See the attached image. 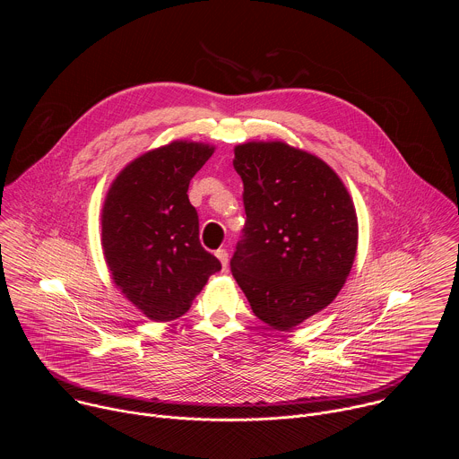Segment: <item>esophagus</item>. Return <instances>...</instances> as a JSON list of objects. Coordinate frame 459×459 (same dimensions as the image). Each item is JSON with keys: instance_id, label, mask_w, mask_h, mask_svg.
Here are the masks:
<instances>
[{"instance_id": "34e87169", "label": "esophagus", "mask_w": 459, "mask_h": 459, "mask_svg": "<svg viewBox=\"0 0 459 459\" xmlns=\"http://www.w3.org/2000/svg\"><path fill=\"white\" fill-rule=\"evenodd\" d=\"M214 254H216V257L221 261V267H223V271H225L227 265H229V252H227L225 248H218Z\"/></svg>"}]
</instances>
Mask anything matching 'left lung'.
Returning <instances> with one entry per match:
<instances>
[{
  "instance_id": "1",
  "label": "left lung",
  "mask_w": 459,
  "mask_h": 459,
  "mask_svg": "<svg viewBox=\"0 0 459 459\" xmlns=\"http://www.w3.org/2000/svg\"><path fill=\"white\" fill-rule=\"evenodd\" d=\"M245 229L230 271L252 312L290 331L331 305L351 274L358 216L340 176L285 142L234 147Z\"/></svg>"
}]
</instances>
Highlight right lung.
Instances as JSON below:
<instances>
[{
    "instance_id": "right-lung-1",
    "label": "right lung",
    "mask_w": 459,
    "mask_h": 459,
    "mask_svg": "<svg viewBox=\"0 0 459 459\" xmlns=\"http://www.w3.org/2000/svg\"><path fill=\"white\" fill-rule=\"evenodd\" d=\"M214 154L209 143L176 140L130 161L101 211V247L119 292L152 321L183 316L221 271L200 243L188 183Z\"/></svg>"
}]
</instances>
